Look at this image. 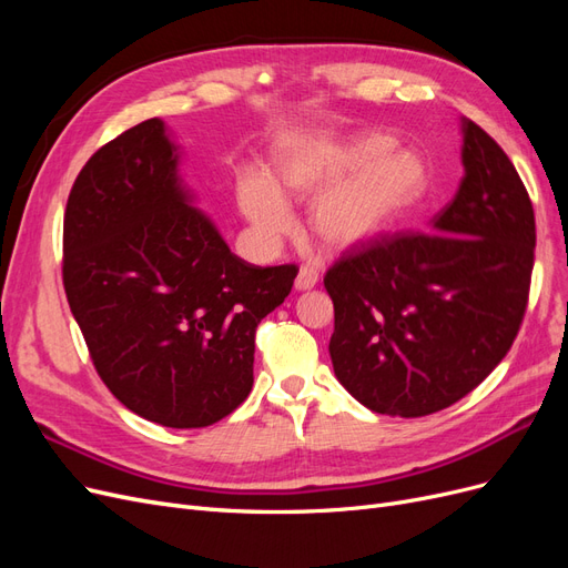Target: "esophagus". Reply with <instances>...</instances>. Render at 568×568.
<instances>
[{"label":"esophagus","instance_id":"esophagus-1","mask_svg":"<svg viewBox=\"0 0 568 568\" xmlns=\"http://www.w3.org/2000/svg\"><path fill=\"white\" fill-rule=\"evenodd\" d=\"M320 282V272L311 265H303L298 270V277H296V288L298 291H307V288H315Z\"/></svg>","mask_w":568,"mask_h":568}]
</instances>
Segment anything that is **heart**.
Returning a JSON list of instances; mask_svg holds the SVG:
<instances>
[{
	"label": "heart",
	"mask_w": 568,
	"mask_h": 568,
	"mask_svg": "<svg viewBox=\"0 0 568 568\" xmlns=\"http://www.w3.org/2000/svg\"><path fill=\"white\" fill-rule=\"evenodd\" d=\"M388 132L307 136L274 161V182L261 170H244L236 199L263 236L291 230L282 194L313 196L311 227L332 248H351L386 232L424 199L428 168L415 151L395 149Z\"/></svg>",
	"instance_id": "obj_1"
}]
</instances>
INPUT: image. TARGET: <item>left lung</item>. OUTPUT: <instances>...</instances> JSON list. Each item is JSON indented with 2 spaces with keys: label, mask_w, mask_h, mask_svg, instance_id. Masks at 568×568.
<instances>
[{
  "label": "left lung",
  "mask_w": 568,
  "mask_h": 568,
  "mask_svg": "<svg viewBox=\"0 0 568 568\" xmlns=\"http://www.w3.org/2000/svg\"><path fill=\"white\" fill-rule=\"evenodd\" d=\"M464 178L432 232L382 234L326 270L329 355L355 400L426 417L471 393L526 315L536 215L503 146L462 120Z\"/></svg>",
  "instance_id": "left-lung-1"
}]
</instances>
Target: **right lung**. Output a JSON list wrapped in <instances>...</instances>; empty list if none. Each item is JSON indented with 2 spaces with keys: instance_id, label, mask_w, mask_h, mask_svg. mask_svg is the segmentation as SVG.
I'll return each mask as SVG.
<instances>
[{
  "instance_id": "add662e5",
  "label": "right lung",
  "mask_w": 568,
  "mask_h": 568,
  "mask_svg": "<svg viewBox=\"0 0 568 568\" xmlns=\"http://www.w3.org/2000/svg\"><path fill=\"white\" fill-rule=\"evenodd\" d=\"M296 274L242 261L192 209L159 118L101 146L65 203L63 288L94 369L161 426H211L248 398L255 329Z\"/></svg>"
}]
</instances>
